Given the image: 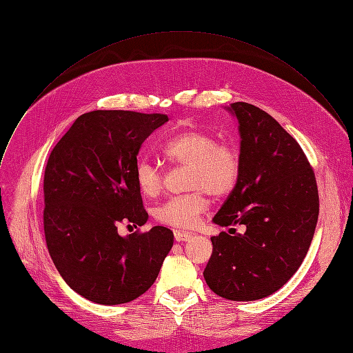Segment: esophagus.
Listing matches in <instances>:
<instances>
[{
    "mask_svg": "<svg viewBox=\"0 0 353 353\" xmlns=\"http://www.w3.org/2000/svg\"><path fill=\"white\" fill-rule=\"evenodd\" d=\"M192 239V232L189 231H181V230H174V240L179 243L183 241H189Z\"/></svg>",
    "mask_w": 353,
    "mask_h": 353,
    "instance_id": "1",
    "label": "esophagus"
}]
</instances>
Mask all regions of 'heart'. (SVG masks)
Segmentation results:
<instances>
[{"label": "heart", "instance_id": "heart-1", "mask_svg": "<svg viewBox=\"0 0 353 353\" xmlns=\"http://www.w3.org/2000/svg\"><path fill=\"white\" fill-rule=\"evenodd\" d=\"M161 154L169 161L189 166L187 187L190 193L170 197L154 211L157 221L177 228H192L208 207L207 192L225 196L236 187L240 176V156L230 145L203 130H185L168 139ZM139 190L154 197L163 187V172L152 160L139 159L134 168Z\"/></svg>", "mask_w": 353, "mask_h": 353}]
</instances>
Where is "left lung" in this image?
<instances>
[{
  "instance_id": "8db88e82",
  "label": "left lung",
  "mask_w": 353,
  "mask_h": 353,
  "mask_svg": "<svg viewBox=\"0 0 353 353\" xmlns=\"http://www.w3.org/2000/svg\"><path fill=\"white\" fill-rule=\"evenodd\" d=\"M225 109L239 122L240 176L213 223L245 231L211 237L203 275L225 299L255 301L285 285L301 267L318 221V187L307 156L272 116L245 102Z\"/></svg>"
}]
</instances>
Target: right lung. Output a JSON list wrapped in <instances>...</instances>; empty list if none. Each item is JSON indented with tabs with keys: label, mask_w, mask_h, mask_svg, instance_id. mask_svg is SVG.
I'll use <instances>...</instances> for the list:
<instances>
[{
	"label": "right lung",
	"mask_w": 353,
	"mask_h": 353,
	"mask_svg": "<svg viewBox=\"0 0 353 353\" xmlns=\"http://www.w3.org/2000/svg\"><path fill=\"white\" fill-rule=\"evenodd\" d=\"M166 114L93 110L79 116L52 149L43 176V231L65 283L101 305L126 303L156 281L173 247L172 230L119 236L122 221L149 214L134 179L145 140Z\"/></svg>",
	"instance_id": "right-lung-1"
}]
</instances>
